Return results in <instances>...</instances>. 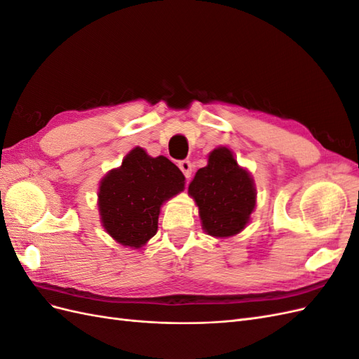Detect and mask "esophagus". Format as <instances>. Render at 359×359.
I'll list each match as a JSON object with an SVG mask.
<instances>
[{
    "mask_svg": "<svg viewBox=\"0 0 359 359\" xmlns=\"http://www.w3.org/2000/svg\"><path fill=\"white\" fill-rule=\"evenodd\" d=\"M178 166H180V169H181V172L184 173V177H186V178H190V177H191V173H193V165H191L190 160H182V161H180Z\"/></svg>",
    "mask_w": 359,
    "mask_h": 359,
    "instance_id": "obj_1",
    "label": "esophagus"
}]
</instances>
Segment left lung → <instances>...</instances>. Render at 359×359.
I'll use <instances>...</instances> for the list:
<instances>
[{
	"mask_svg": "<svg viewBox=\"0 0 359 359\" xmlns=\"http://www.w3.org/2000/svg\"><path fill=\"white\" fill-rule=\"evenodd\" d=\"M189 194L199 206L203 231L215 238L240 233L256 206L255 181L238 165L232 151L215 148L208 165L199 169L189 186Z\"/></svg>",
	"mask_w": 359,
	"mask_h": 359,
	"instance_id": "obj_1",
	"label": "left lung"
}]
</instances>
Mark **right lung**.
Masks as SVG:
<instances>
[{
	"instance_id": "1",
	"label": "right lung",
	"mask_w": 359,
	"mask_h": 359,
	"mask_svg": "<svg viewBox=\"0 0 359 359\" xmlns=\"http://www.w3.org/2000/svg\"><path fill=\"white\" fill-rule=\"evenodd\" d=\"M184 175L163 157L135 148L102 180L99 211L104 231L119 244L140 248L157 232L160 206L184 190Z\"/></svg>"
}]
</instances>
